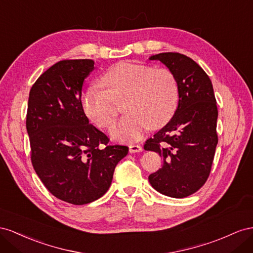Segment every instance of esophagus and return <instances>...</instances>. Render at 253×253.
<instances>
[{"instance_id":"esophagus-1","label":"esophagus","mask_w":253,"mask_h":253,"mask_svg":"<svg viewBox=\"0 0 253 253\" xmlns=\"http://www.w3.org/2000/svg\"><path fill=\"white\" fill-rule=\"evenodd\" d=\"M143 150V147L140 145H136V144H130L129 145V153H140Z\"/></svg>"}]
</instances>
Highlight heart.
Returning a JSON list of instances; mask_svg holds the SVG:
<instances>
[{
    "label": "heart",
    "instance_id": "heart-1",
    "mask_svg": "<svg viewBox=\"0 0 253 253\" xmlns=\"http://www.w3.org/2000/svg\"><path fill=\"white\" fill-rule=\"evenodd\" d=\"M100 83L105 89L97 84L88 86L82 103L84 112L96 125L107 127L118 112L114 102L124 99L123 109L127 113L111 126L113 139L139 138L148 127L164 126L175 113L178 83L168 69L121 62L104 73Z\"/></svg>",
    "mask_w": 253,
    "mask_h": 253
}]
</instances>
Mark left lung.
Listing matches in <instances>:
<instances>
[{
  "mask_svg": "<svg viewBox=\"0 0 253 253\" xmlns=\"http://www.w3.org/2000/svg\"><path fill=\"white\" fill-rule=\"evenodd\" d=\"M161 61L178 83V107L171 120L157 131L144 149L156 151L163 165L148 177L151 186L165 196L183 198L197 192L210 175L217 145V106L211 79L190 57L160 53Z\"/></svg>",
  "mask_w": 253,
  "mask_h": 253,
  "instance_id": "obj_1",
  "label": "left lung"
}]
</instances>
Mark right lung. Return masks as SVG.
Listing matches in <instances>:
<instances>
[{
  "instance_id": "right-lung-1",
  "label": "right lung",
  "mask_w": 253,
  "mask_h": 253,
  "mask_svg": "<svg viewBox=\"0 0 253 253\" xmlns=\"http://www.w3.org/2000/svg\"><path fill=\"white\" fill-rule=\"evenodd\" d=\"M93 69L91 59L55 63L33 84L27 105L34 169L50 194L76 206L102 197L128 154L127 146L109 145L85 117L82 89Z\"/></svg>"
}]
</instances>
